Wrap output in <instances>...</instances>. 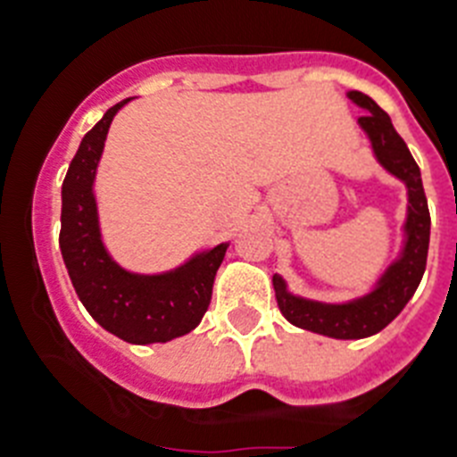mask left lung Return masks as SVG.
I'll return each instance as SVG.
<instances>
[{
    "instance_id": "obj_1",
    "label": "left lung",
    "mask_w": 457,
    "mask_h": 457,
    "mask_svg": "<svg viewBox=\"0 0 457 457\" xmlns=\"http://www.w3.org/2000/svg\"><path fill=\"white\" fill-rule=\"evenodd\" d=\"M346 97L365 111V116L358 118V128L370 141L374 160L406 190V216L400 228V248L365 293L355 295L351 300L325 302L304 297L293 293L281 274L271 276V283L278 309L295 328L332 339H365L393 323L416 293L428 262L430 211L420 181V170L404 139L393 128L388 113L365 92L348 90Z\"/></svg>"
}]
</instances>
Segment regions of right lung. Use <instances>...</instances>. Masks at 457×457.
Returning a JSON list of instances; mask_svg holds the SVG:
<instances>
[{"label":"right lung","mask_w":457,"mask_h":457,"mask_svg":"<svg viewBox=\"0 0 457 457\" xmlns=\"http://www.w3.org/2000/svg\"><path fill=\"white\" fill-rule=\"evenodd\" d=\"M132 99V97H129ZM129 99L111 106L83 137L62 183L60 251L79 300L106 332L128 344H164L193 332L209 309L213 278L229 241L195 251L171 270L144 274L113 260L99 225L95 179L111 122Z\"/></svg>","instance_id":"1"}]
</instances>
